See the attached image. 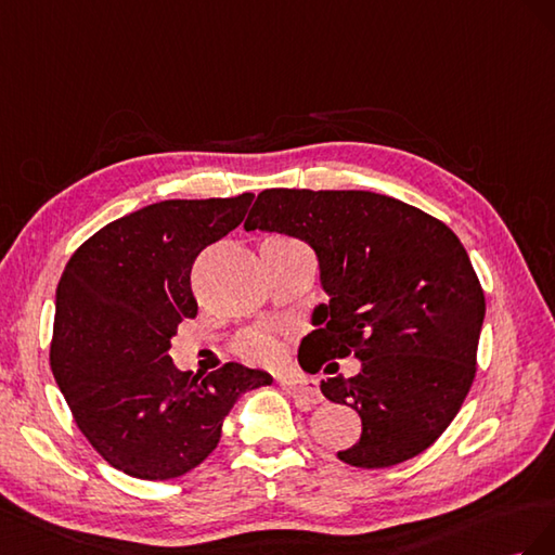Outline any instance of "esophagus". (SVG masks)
Here are the masks:
<instances>
[{
  "instance_id": "esophagus-1",
  "label": "esophagus",
  "mask_w": 555,
  "mask_h": 555,
  "mask_svg": "<svg viewBox=\"0 0 555 555\" xmlns=\"http://www.w3.org/2000/svg\"><path fill=\"white\" fill-rule=\"evenodd\" d=\"M279 384L286 388V392L302 409H309V406L319 404L323 400L319 386L309 382V378H286V376H283V378H279Z\"/></svg>"
}]
</instances>
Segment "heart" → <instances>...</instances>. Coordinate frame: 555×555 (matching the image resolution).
<instances>
[{
  "label": "heart",
  "mask_w": 555,
  "mask_h": 555,
  "mask_svg": "<svg viewBox=\"0 0 555 555\" xmlns=\"http://www.w3.org/2000/svg\"><path fill=\"white\" fill-rule=\"evenodd\" d=\"M234 351L248 362H260V365H272L281 356V341L267 330H248L236 337Z\"/></svg>",
  "instance_id": "b5f03b06"
}]
</instances>
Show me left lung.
I'll list each match as a JSON object with an SVG mask.
<instances>
[{
  "label": "left lung",
  "instance_id": "left-lung-1",
  "mask_svg": "<svg viewBox=\"0 0 555 555\" xmlns=\"http://www.w3.org/2000/svg\"><path fill=\"white\" fill-rule=\"evenodd\" d=\"M246 230L305 240L330 305L299 346V365L327 374L321 390L362 418L339 461L362 469L423 453L461 411L477 374L486 297L463 242L439 218L370 190L269 188ZM356 354L346 379L332 359Z\"/></svg>",
  "mask_w": 555,
  "mask_h": 555
}]
</instances>
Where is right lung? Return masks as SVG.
<instances>
[{"mask_svg": "<svg viewBox=\"0 0 555 555\" xmlns=\"http://www.w3.org/2000/svg\"><path fill=\"white\" fill-rule=\"evenodd\" d=\"M250 202L253 193L151 204L94 232L60 276L53 376L92 449L134 479L197 467L240 395L272 384L236 362L193 376L169 358L179 323L197 315V256L242 223Z\"/></svg>", "mask_w": 555, "mask_h": 555, "instance_id": "obj_1", "label": "right lung"}]
</instances>
